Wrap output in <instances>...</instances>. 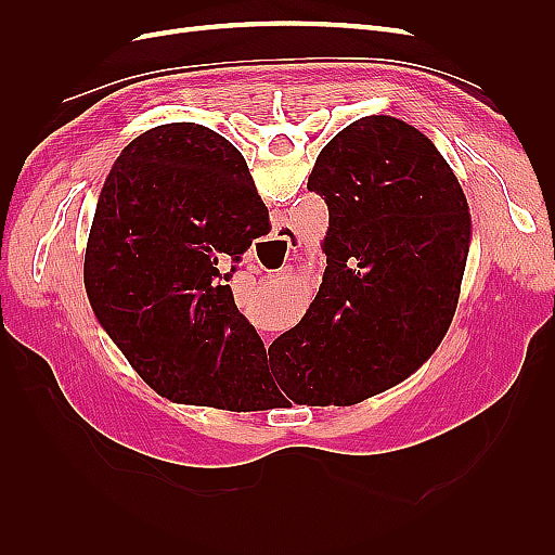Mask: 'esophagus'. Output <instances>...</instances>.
I'll use <instances>...</instances> for the list:
<instances>
[{
  "instance_id": "34e87169",
  "label": "esophagus",
  "mask_w": 555,
  "mask_h": 555,
  "mask_svg": "<svg viewBox=\"0 0 555 555\" xmlns=\"http://www.w3.org/2000/svg\"><path fill=\"white\" fill-rule=\"evenodd\" d=\"M280 233H282V236H278V238H280V241H282L284 245H287V247H289V251H294V249L298 247V238L294 236V233H292L289 229H282Z\"/></svg>"
}]
</instances>
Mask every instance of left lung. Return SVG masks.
I'll list each match as a JSON object with an SVG mask.
<instances>
[{
  "mask_svg": "<svg viewBox=\"0 0 555 555\" xmlns=\"http://www.w3.org/2000/svg\"><path fill=\"white\" fill-rule=\"evenodd\" d=\"M308 190L328 206L326 271L306 317L268 347L273 386L354 405L442 343L469 247L467 201L430 139L391 115L335 133Z\"/></svg>",
  "mask_w": 555,
  "mask_h": 555,
  "instance_id": "1",
  "label": "left lung"
}]
</instances>
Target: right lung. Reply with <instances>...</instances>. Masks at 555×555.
<instances>
[{"label":"right lung","instance_id":"1","mask_svg":"<svg viewBox=\"0 0 555 555\" xmlns=\"http://www.w3.org/2000/svg\"><path fill=\"white\" fill-rule=\"evenodd\" d=\"M266 229L243 155L204 125L150 129L113 164L88 238L86 289L99 324L159 396L231 410L266 382L263 340L229 287ZM227 258L234 266L222 274Z\"/></svg>","mask_w":555,"mask_h":555}]
</instances>
